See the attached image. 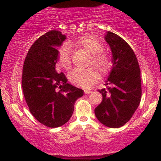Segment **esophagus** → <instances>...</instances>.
Masks as SVG:
<instances>
[{
	"mask_svg": "<svg viewBox=\"0 0 161 161\" xmlns=\"http://www.w3.org/2000/svg\"><path fill=\"white\" fill-rule=\"evenodd\" d=\"M84 92H85V94H86V95H88V94L92 93V91H90V90H88V89H85Z\"/></svg>",
	"mask_w": 161,
	"mask_h": 161,
	"instance_id": "34e87169",
	"label": "esophagus"
}]
</instances>
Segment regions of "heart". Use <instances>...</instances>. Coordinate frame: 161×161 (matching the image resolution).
Wrapping results in <instances>:
<instances>
[{
    "instance_id": "heart-1",
    "label": "heart",
    "mask_w": 161,
    "mask_h": 161,
    "mask_svg": "<svg viewBox=\"0 0 161 161\" xmlns=\"http://www.w3.org/2000/svg\"><path fill=\"white\" fill-rule=\"evenodd\" d=\"M69 45L76 48H84L92 53L89 64H94L101 74H107L111 69L113 62L108 53L102 50L104 45L95 37L83 36L76 42H71ZM57 66L65 70L72 68L71 50L69 45H64L60 47L57 55ZM69 81L74 86L82 88H89L99 79V73L94 66L88 69H76L68 75Z\"/></svg>"
}]
</instances>
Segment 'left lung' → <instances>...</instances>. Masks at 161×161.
<instances>
[{"label":"left lung","instance_id":"8db88e82","mask_svg":"<svg viewBox=\"0 0 161 161\" xmlns=\"http://www.w3.org/2000/svg\"><path fill=\"white\" fill-rule=\"evenodd\" d=\"M112 52L113 66L105 82L106 88L97 90L102 101L95 109L96 117L110 128L123 126L131 119L141 101V72L134 51L115 33L104 36Z\"/></svg>","mask_w":161,"mask_h":161}]
</instances>
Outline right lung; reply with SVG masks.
<instances>
[{
    "mask_svg": "<svg viewBox=\"0 0 161 161\" xmlns=\"http://www.w3.org/2000/svg\"><path fill=\"white\" fill-rule=\"evenodd\" d=\"M66 38L59 31L47 32L34 42L24 61L22 87L26 104L37 120L51 128L69 121L75 101L84 95L56 69V47Z\"/></svg>",
    "mask_w": 161,
    "mask_h": 161,
    "instance_id": "1",
    "label": "right lung"
}]
</instances>
